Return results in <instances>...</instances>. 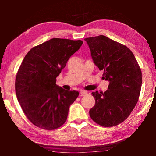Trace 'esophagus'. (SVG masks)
Instances as JSON below:
<instances>
[{"label": "esophagus", "instance_id": "esophagus-1", "mask_svg": "<svg viewBox=\"0 0 156 156\" xmlns=\"http://www.w3.org/2000/svg\"><path fill=\"white\" fill-rule=\"evenodd\" d=\"M86 94H87V92L84 91H80L79 92V96H85Z\"/></svg>", "mask_w": 156, "mask_h": 156}]
</instances>
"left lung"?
<instances>
[{
	"instance_id": "8db88e82",
	"label": "left lung",
	"mask_w": 156,
	"mask_h": 156,
	"mask_svg": "<svg viewBox=\"0 0 156 156\" xmlns=\"http://www.w3.org/2000/svg\"><path fill=\"white\" fill-rule=\"evenodd\" d=\"M94 64L104 72L102 78L109 82L105 92H92L96 103L89 111L95 122L113 126L125 121L136 107L140 94L142 72L127 47L105 36L84 39Z\"/></svg>"
}]
</instances>
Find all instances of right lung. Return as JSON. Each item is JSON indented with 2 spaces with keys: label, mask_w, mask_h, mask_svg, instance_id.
<instances>
[{
  "label": "right lung",
  "mask_w": 156,
  "mask_h": 156,
  "mask_svg": "<svg viewBox=\"0 0 156 156\" xmlns=\"http://www.w3.org/2000/svg\"><path fill=\"white\" fill-rule=\"evenodd\" d=\"M83 43L80 40L51 38L31 48L21 63L16 94L26 117L38 127L54 130L67 120L70 105L79 93L58 86L56 78Z\"/></svg>",
  "instance_id": "1"
}]
</instances>
